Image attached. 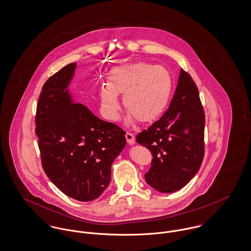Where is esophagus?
<instances>
[{
    "label": "esophagus",
    "instance_id": "obj_1",
    "mask_svg": "<svg viewBox=\"0 0 251 251\" xmlns=\"http://www.w3.org/2000/svg\"><path fill=\"white\" fill-rule=\"evenodd\" d=\"M125 137H126V139H127V142H128L130 145H134V144L136 143L135 136H134L132 133L127 132V133H126V135H125Z\"/></svg>",
    "mask_w": 251,
    "mask_h": 251
}]
</instances>
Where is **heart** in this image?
Listing matches in <instances>:
<instances>
[{
	"label": "heart",
	"instance_id": "obj_1",
	"mask_svg": "<svg viewBox=\"0 0 251 251\" xmlns=\"http://www.w3.org/2000/svg\"><path fill=\"white\" fill-rule=\"evenodd\" d=\"M108 86L101 92L102 112L108 118L116 119L120 110L117 95L123 94L127 121L131 124L135 118L142 123L153 121L164 112L172 84L165 68L139 62L112 70Z\"/></svg>",
	"mask_w": 251,
	"mask_h": 251
}]
</instances>
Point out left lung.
Returning <instances> with one entry per match:
<instances>
[{"label":"left lung","mask_w":251,"mask_h":251,"mask_svg":"<svg viewBox=\"0 0 251 251\" xmlns=\"http://www.w3.org/2000/svg\"><path fill=\"white\" fill-rule=\"evenodd\" d=\"M205 115L192 77L180 70L174 96L165 114L137 136L153 155L146 183L163 194L184 188L197 173L204 156Z\"/></svg>","instance_id":"left-lung-1"}]
</instances>
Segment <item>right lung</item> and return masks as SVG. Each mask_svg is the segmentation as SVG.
I'll list each match as a JSON object with an SVG mask.
<instances>
[{
  "label": "right lung",
  "mask_w": 251,
  "mask_h": 251,
  "mask_svg": "<svg viewBox=\"0 0 251 251\" xmlns=\"http://www.w3.org/2000/svg\"><path fill=\"white\" fill-rule=\"evenodd\" d=\"M76 62L65 65L42 87L35 133L44 171L64 195L98 198L111 182L112 165L126 145L125 132L77 103L70 89Z\"/></svg>",
  "instance_id": "right-lung-1"
}]
</instances>
